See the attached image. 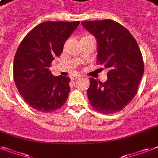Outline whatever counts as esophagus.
<instances>
[{"mask_svg":"<svg viewBox=\"0 0 158 158\" xmlns=\"http://www.w3.org/2000/svg\"><path fill=\"white\" fill-rule=\"evenodd\" d=\"M79 78H80V75H71V80H75V79H79Z\"/></svg>","mask_w":158,"mask_h":158,"instance_id":"esophagus-1","label":"esophagus"}]
</instances>
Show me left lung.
I'll use <instances>...</instances> for the list:
<instances>
[{"mask_svg":"<svg viewBox=\"0 0 158 158\" xmlns=\"http://www.w3.org/2000/svg\"><path fill=\"white\" fill-rule=\"evenodd\" d=\"M81 24L97 40V63L109 69L104 83L90 78V104L102 113L119 112L134 98L144 74L138 44L126 28L112 20Z\"/></svg>","mask_w":158,"mask_h":158,"instance_id":"8db88e82","label":"left lung"}]
</instances>
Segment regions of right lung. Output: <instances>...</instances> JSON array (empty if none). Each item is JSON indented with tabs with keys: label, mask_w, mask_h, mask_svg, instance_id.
I'll list each match as a JSON object with an SVG mask.
<instances>
[{
	"label": "right lung",
	"mask_w": 158,
	"mask_h": 158,
	"mask_svg": "<svg viewBox=\"0 0 158 158\" xmlns=\"http://www.w3.org/2000/svg\"><path fill=\"white\" fill-rule=\"evenodd\" d=\"M79 25V22H42L18 46L14 61V82L24 100L38 112H54L67 101L71 79L54 76L49 67Z\"/></svg>",
	"instance_id": "right-lung-1"
}]
</instances>
